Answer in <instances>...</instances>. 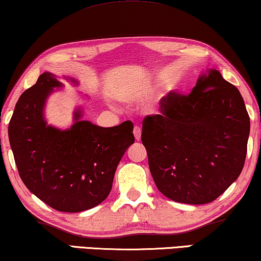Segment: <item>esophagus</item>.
I'll return each mask as SVG.
<instances>
[{
  "label": "esophagus",
  "mask_w": 261,
  "mask_h": 261,
  "mask_svg": "<svg viewBox=\"0 0 261 261\" xmlns=\"http://www.w3.org/2000/svg\"><path fill=\"white\" fill-rule=\"evenodd\" d=\"M133 133H134V137H135V140H140L141 139V128L139 127V126H135L134 127V130H133Z\"/></svg>",
  "instance_id": "34e87169"
}]
</instances>
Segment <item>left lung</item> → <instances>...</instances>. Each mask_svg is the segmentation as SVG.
Wrapping results in <instances>:
<instances>
[{
	"mask_svg": "<svg viewBox=\"0 0 261 261\" xmlns=\"http://www.w3.org/2000/svg\"><path fill=\"white\" fill-rule=\"evenodd\" d=\"M249 116L237 87L210 70L188 95L171 91L160 114L142 121L153 180L167 198L205 204L238 179L245 165Z\"/></svg>",
	"mask_w": 261,
	"mask_h": 261,
	"instance_id": "left-lung-1",
	"label": "left lung"
}]
</instances>
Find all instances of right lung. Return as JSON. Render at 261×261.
<instances>
[{
	"label": "right lung",
	"instance_id": "obj_1",
	"mask_svg": "<svg viewBox=\"0 0 261 261\" xmlns=\"http://www.w3.org/2000/svg\"><path fill=\"white\" fill-rule=\"evenodd\" d=\"M55 87L59 82L45 72L20 96L8 127L10 147L28 190L58 212L80 213L108 197L116 167L134 142L133 123L98 127L80 121L77 110L70 129L47 126L42 109Z\"/></svg>",
	"mask_w": 261,
	"mask_h": 261
}]
</instances>
